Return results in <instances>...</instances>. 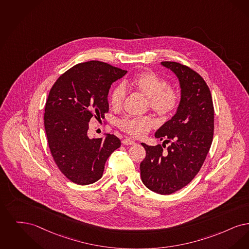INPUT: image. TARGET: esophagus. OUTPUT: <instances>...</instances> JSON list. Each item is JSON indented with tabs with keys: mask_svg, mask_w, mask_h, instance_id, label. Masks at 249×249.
<instances>
[{
	"mask_svg": "<svg viewBox=\"0 0 249 249\" xmlns=\"http://www.w3.org/2000/svg\"><path fill=\"white\" fill-rule=\"evenodd\" d=\"M122 143L124 145H126V146H128V145H135L136 144V142L133 141V140H131V139H124V140L122 141Z\"/></svg>",
	"mask_w": 249,
	"mask_h": 249,
	"instance_id": "obj_1",
	"label": "esophagus"
}]
</instances>
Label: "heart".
Masks as SVG:
<instances>
[{
    "label": "heart",
    "mask_w": 249,
    "mask_h": 249,
    "mask_svg": "<svg viewBox=\"0 0 249 249\" xmlns=\"http://www.w3.org/2000/svg\"><path fill=\"white\" fill-rule=\"evenodd\" d=\"M131 89L147 98V106L160 117H169L179 102V93L174 87H167V82L151 71H145L126 79L112 89L109 102L114 109L122 108L126 97V90ZM154 124L151 116L124 117L120 120L119 127L136 138L145 136Z\"/></svg>",
    "instance_id": "1"
}]
</instances>
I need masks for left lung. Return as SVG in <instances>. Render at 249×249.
Instances as JSON below:
<instances>
[{"label": "left lung", "mask_w": 249, "mask_h": 249, "mask_svg": "<svg viewBox=\"0 0 249 249\" xmlns=\"http://www.w3.org/2000/svg\"><path fill=\"white\" fill-rule=\"evenodd\" d=\"M178 79L180 101L173 117L155 132L162 146L141 145L146 157L141 162L142 182L159 195H171L190 183L206 160L214 134V107L205 80L178 62L163 61ZM172 144L164 151L165 143Z\"/></svg>", "instance_id": "obj_1"}]
</instances>
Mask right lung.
Wrapping results in <instances>:
<instances>
[{"instance_id":"add662e5","label":"right lung","mask_w":249,"mask_h":249,"mask_svg":"<svg viewBox=\"0 0 249 249\" xmlns=\"http://www.w3.org/2000/svg\"><path fill=\"white\" fill-rule=\"evenodd\" d=\"M126 71L100 61L79 63L60 76L51 88L44 108V128L54 162L71 181L79 185L101 178L105 162L121 146L110 134L90 139L88 123L108 111L112 83Z\"/></svg>"}]
</instances>
